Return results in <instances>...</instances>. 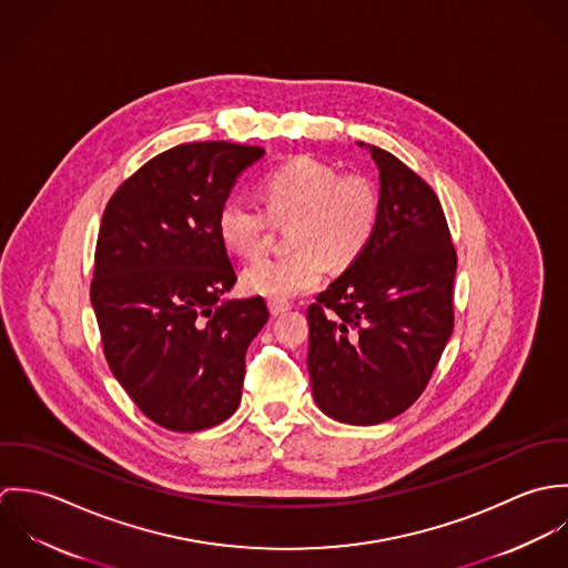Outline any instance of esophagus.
<instances>
[{"label": "esophagus", "mask_w": 568, "mask_h": 568, "mask_svg": "<svg viewBox=\"0 0 568 568\" xmlns=\"http://www.w3.org/2000/svg\"><path fill=\"white\" fill-rule=\"evenodd\" d=\"M266 304H268V313H271L273 317H280V315H284L286 311H291V304L284 302V300H268Z\"/></svg>", "instance_id": "esophagus-1"}]
</instances>
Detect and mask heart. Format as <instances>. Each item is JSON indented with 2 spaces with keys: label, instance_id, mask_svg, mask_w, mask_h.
<instances>
[{
  "label": "heart",
  "instance_id": "b5f03b06",
  "mask_svg": "<svg viewBox=\"0 0 568 568\" xmlns=\"http://www.w3.org/2000/svg\"><path fill=\"white\" fill-rule=\"evenodd\" d=\"M260 194L266 214L248 201L227 199L216 216L221 243L241 257L260 255L273 225H288L291 253L244 268L243 286L251 295L288 300L320 286L325 266L349 268L381 223V192L367 174H338L334 165L308 155L266 172Z\"/></svg>",
  "mask_w": 568,
  "mask_h": 568
}]
</instances>
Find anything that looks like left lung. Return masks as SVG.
<instances>
[{
    "label": "left lung",
    "mask_w": 568,
    "mask_h": 568,
    "mask_svg": "<svg viewBox=\"0 0 568 568\" xmlns=\"http://www.w3.org/2000/svg\"><path fill=\"white\" fill-rule=\"evenodd\" d=\"M381 174V223L367 251L308 306L315 403L343 424L387 422L413 405L453 334L457 253L430 185L365 146Z\"/></svg>",
    "instance_id": "obj_1"
}]
</instances>
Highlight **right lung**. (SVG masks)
Segmentation results:
<instances>
[{
    "label": "right lung",
    "instance_id": "right-lung-1",
    "mask_svg": "<svg viewBox=\"0 0 568 568\" xmlns=\"http://www.w3.org/2000/svg\"><path fill=\"white\" fill-rule=\"evenodd\" d=\"M264 155L230 142L181 144L144 163L106 203L91 306L106 363L138 408L168 430L225 422L243 396L262 297L223 300L236 268L216 216Z\"/></svg>",
    "mask_w": 568,
    "mask_h": 568
}]
</instances>
